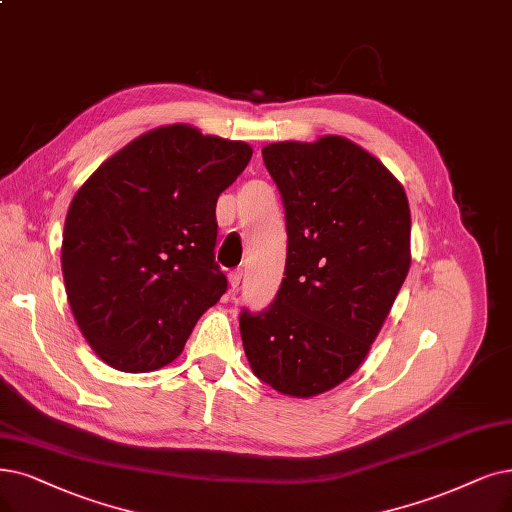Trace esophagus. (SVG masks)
Returning a JSON list of instances; mask_svg holds the SVG:
<instances>
[{
	"label": "esophagus",
	"mask_w": 512,
	"mask_h": 512,
	"mask_svg": "<svg viewBox=\"0 0 512 512\" xmlns=\"http://www.w3.org/2000/svg\"><path fill=\"white\" fill-rule=\"evenodd\" d=\"M241 275H243V271H241V269H235V271H231V273H229V283H231V288H233V290H237V288H239Z\"/></svg>",
	"instance_id": "1"
}]
</instances>
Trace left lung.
Segmentation results:
<instances>
[{
	"label": "left lung",
	"instance_id": "obj_1",
	"mask_svg": "<svg viewBox=\"0 0 512 512\" xmlns=\"http://www.w3.org/2000/svg\"><path fill=\"white\" fill-rule=\"evenodd\" d=\"M288 231L275 300L241 309L252 372L275 391L313 397L349 378L370 351L410 271L412 218L397 178L355 142L262 149Z\"/></svg>",
	"mask_w": 512,
	"mask_h": 512
}]
</instances>
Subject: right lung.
Masks as SVG:
<instances>
[{
	"mask_svg": "<svg viewBox=\"0 0 512 512\" xmlns=\"http://www.w3.org/2000/svg\"><path fill=\"white\" fill-rule=\"evenodd\" d=\"M250 159L245 142L166 126L107 159L73 197L60 256L67 298L115 370L174 361L227 292L214 258L216 201Z\"/></svg>",
	"mask_w": 512,
	"mask_h": 512,
	"instance_id": "right-lung-1",
	"label": "right lung"
}]
</instances>
